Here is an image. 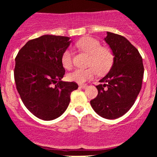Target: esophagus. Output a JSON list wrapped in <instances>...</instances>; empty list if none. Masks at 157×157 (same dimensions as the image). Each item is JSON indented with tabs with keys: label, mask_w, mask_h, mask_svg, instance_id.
<instances>
[{
	"label": "esophagus",
	"mask_w": 157,
	"mask_h": 157,
	"mask_svg": "<svg viewBox=\"0 0 157 157\" xmlns=\"http://www.w3.org/2000/svg\"><path fill=\"white\" fill-rule=\"evenodd\" d=\"M80 88H81V89H86V88L88 87V85L86 84H82V85H80Z\"/></svg>",
	"instance_id": "1"
}]
</instances>
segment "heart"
I'll list each match as a JSON object with an SVG mask.
<instances>
[{"instance_id": "1", "label": "heart", "mask_w": 157, "mask_h": 157, "mask_svg": "<svg viewBox=\"0 0 157 157\" xmlns=\"http://www.w3.org/2000/svg\"><path fill=\"white\" fill-rule=\"evenodd\" d=\"M79 49L89 54L88 66L86 68H77L72 72L68 74L67 77L70 81L83 83L87 80H91L96 76L105 74L111 68L113 62V54L109 47L101 46L98 40L91 37L81 38L76 43ZM61 63L66 69H71L73 66L72 52L67 48L61 56Z\"/></svg>"}]
</instances>
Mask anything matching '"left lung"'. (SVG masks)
<instances>
[{
    "label": "left lung",
    "instance_id": "1",
    "mask_svg": "<svg viewBox=\"0 0 157 157\" xmlns=\"http://www.w3.org/2000/svg\"><path fill=\"white\" fill-rule=\"evenodd\" d=\"M114 55L109 72L97 86L98 94L90 101L97 114L105 119L120 117L134 105L142 88V56L123 36L107 32L105 38Z\"/></svg>",
    "mask_w": 157,
    "mask_h": 157
}]
</instances>
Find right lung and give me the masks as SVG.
<instances>
[{"mask_svg": "<svg viewBox=\"0 0 157 157\" xmlns=\"http://www.w3.org/2000/svg\"><path fill=\"white\" fill-rule=\"evenodd\" d=\"M69 37L43 35L29 40L15 57L14 77L26 109L37 118L52 120L66 111L70 96L78 88L75 82L61 80L65 69L61 56Z\"/></svg>", "mask_w": 157, "mask_h": 157, "instance_id": "add662e5", "label": "right lung"}]
</instances>
